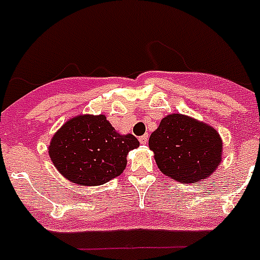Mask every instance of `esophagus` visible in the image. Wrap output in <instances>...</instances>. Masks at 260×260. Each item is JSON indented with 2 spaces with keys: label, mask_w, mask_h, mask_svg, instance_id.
Instances as JSON below:
<instances>
[{
  "label": "esophagus",
  "mask_w": 260,
  "mask_h": 260,
  "mask_svg": "<svg viewBox=\"0 0 260 260\" xmlns=\"http://www.w3.org/2000/svg\"><path fill=\"white\" fill-rule=\"evenodd\" d=\"M139 141H140L141 144H147L148 143V135H143V136L139 137Z\"/></svg>",
  "instance_id": "esophagus-1"
}]
</instances>
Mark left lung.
I'll return each mask as SVG.
<instances>
[{"label": "left lung", "instance_id": "left-lung-1", "mask_svg": "<svg viewBox=\"0 0 260 260\" xmlns=\"http://www.w3.org/2000/svg\"><path fill=\"white\" fill-rule=\"evenodd\" d=\"M149 148L164 175L184 183L210 176L221 160V139L204 123L174 113L160 121L149 137Z\"/></svg>", "mask_w": 260, "mask_h": 260}]
</instances>
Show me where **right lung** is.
Returning a JSON list of instances; mask_svg holds the SVG:
<instances>
[{"label": "right lung", "instance_id": "1", "mask_svg": "<svg viewBox=\"0 0 260 260\" xmlns=\"http://www.w3.org/2000/svg\"><path fill=\"white\" fill-rule=\"evenodd\" d=\"M139 145L134 135L117 134L104 115H85L73 117L57 131L49 156L68 180L99 185L119 176L128 152Z\"/></svg>", "mask_w": 260, "mask_h": 260}]
</instances>
